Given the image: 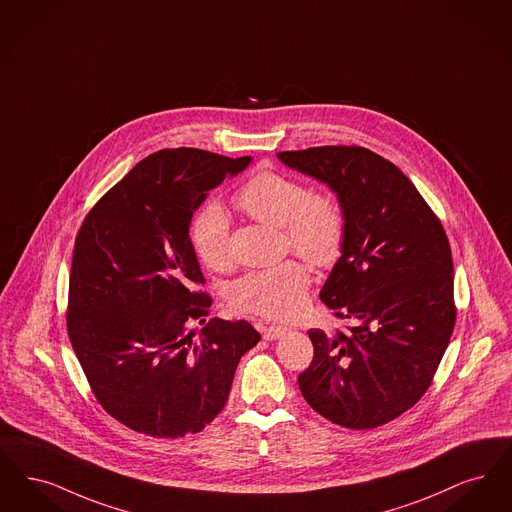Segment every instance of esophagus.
<instances>
[{"mask_svg": "<svg viewBox=\"0 0 512 512\" xmlns=\"http://www.w3.org/2000/svg\"><path fill=\"white\" fill-rule=\"evenodd\" d=\"M287 331L289 329L283 327V325H269V327H266V331H264V340H275V338L283 336Z\"/></svg>", "mask_w": 512, "mask_h": 512, "instance_id": "esophagus-1", "label": "esophagus"}]
</instances>
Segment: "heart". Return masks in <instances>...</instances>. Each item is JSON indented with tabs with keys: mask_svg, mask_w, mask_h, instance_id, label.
I'll list each match as a JSON object with an SVG mask.
<instances>
[{
	"mask_svg": "<svg viewBox=\"0 0 512 512\" xmlns=\"http://www.w3.org/2000/svg\"><path fill=\"white\" fill-rule=\"evenodd\" d=\"M233 202L258 222L281 225L285 245L313 266L331 267L340 260L348 216L340 199L325 189H308L300 179L275 170L254 172L235 193ZM191 243L202 266L225 271L233 262L229 220L218 204H206L191 223ZM312 277L296 258L277 266L248 271L229 290L235 310L287 319L306 306Z\"/></svg>",
	"mask_w": 512,
	"mask_h": 512,
	"instance_id": "1",
	"label": "heart"
}]
</instances>
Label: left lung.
Masks as SVG:
<instances>
[{"label": "left lung", "instance_id": "obj_1", "mask_svg": "<svg viewBox=\"0 0 512 512\" xmlns=\"http://www.w3.org/2000/svg\"><path fill=\"white\" fill-rule=\"evenodd\" d=\"M325 181L348 216L346 246L321 300L344 321L310 331L313 359L298 375L313 409L344 428L398 419L423 398L457 319L444 225L396 164L357 145L283 151Z\"/></svg>", "mask_w": 512, "mask_h": 512}]
</instances>
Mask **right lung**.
Listing matches in <instances>:
<instances>
[{
    "instance_id": "obj_1",
    "label": "right lung",
    "mask_w": 512,
    "mask_h": 512,
    "mask_svg": "<svg viewBox=\"0 0 512 512\" xmlns=\"http://www.w3.org/2000/svg\"><path fill=\"white\" fill-rule=\"evenodd\" d=\"M250 156L162 149L93 204L74 241L67 331L89 388L118 423L183 438L212 423L241 357L248 321L204 323L212 298L189 237L193 212Z\"/></svg>"
}]
</instances>
